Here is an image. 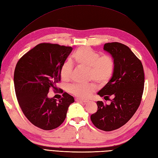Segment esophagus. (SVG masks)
Instances as JSON below:
<instances>
[{"mask_svg":"<svg viewBox=\"0 0 158 158\" xmlns=\"http://www.w3.org/2000/svg\"><path fill=\"white\" fill-rule=\"evenodd\" d=\"M75 101L76 102H81L84 103H86L89 102L88 99H79V98H75Z\"/></svg>","mask_w":158,"mask_h":158,"instance_id":"esophagus-1","label":"esophagus"}]
</instances>
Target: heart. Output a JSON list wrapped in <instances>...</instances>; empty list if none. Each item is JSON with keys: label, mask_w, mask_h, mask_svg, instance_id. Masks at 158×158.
Listing matches in <instances>:
<instances>
[{"label": "heart", "mask_w": 158, "mask_h": 158, "mask_svg": "<svg viewBox=\"0 0 158 158\" xmlns=\"http://www.w3.org/2000/svg\"><path fill=\"white\" fill-rule=\"evenodd\" d=\"M73 60L79 67L87 69L89 79H94L100 84H105L110 80L115 70L114 58L109 55L101 56L99 52L87 47H81L73 54ZM72 71V64L69 60L64 62L60 69V75L63 81L69 79ZM96 89L95 85L89 83L72 84L68 90L71 94L79 98H86Z\"/></svg>", "instance_id": "b5f03b06"}]
</instances>
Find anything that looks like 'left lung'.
<instances>
[{
	"label": "left lung",
	"mask_w": 158,
	"mask_h": 158,
	"mask_svg": "<svg viewBox=\"0 0 158 158\" xmlns=\"http://www.w3.org/2000/svg\"><path fill=\"white\" fill-rule=\"evenodd\" d=\"M103 49L110 53L115 61L112 77L98 94L105 100L113 99L110 105L98 101V111L91 115L95 126L110 131L123 126L138 109L144 88L142 63L127 46L118 43L104 44Z\"/></svg>",
	"instance_id": "left-lung-1"
}]
</instances>
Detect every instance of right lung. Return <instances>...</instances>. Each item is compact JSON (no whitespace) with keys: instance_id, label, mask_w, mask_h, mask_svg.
<instances>
[{"instance_id":"right-lung-1","label":"right lung","mask_w":158,"mask_h":158,"mask_svg":"<svg viewBox=\"0 0 158 158\" xmlns=\"http://www.w3.org/2000/svg\"><path fill=\"white\" fill-rule=\"evenodd\" d=\"M73 48L58 44L40 43L19 60L14 85L19 106L31 123L44 130L61 125L73 97L64 92L58 101L48 98L51 88L60 81V69Z\"/></svg>"}]
</instances>
